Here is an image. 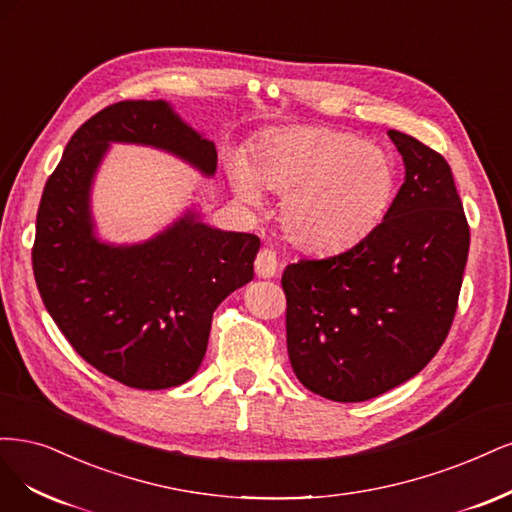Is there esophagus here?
Here are the masks:
<instances>
[{
  "mask_svg": "<svg viewBox=\"0 0 512 512\" xmlns=\"http://www.w3.org/2000/svg\"><path fill=\"white\" fill-rule=\"evenodd\" d=\"M276 270H278L276 253L270 251V249H261L257 253V257H255V272H257V276L272 278V276H276Z\"/></svg>",
  "mask_w": 512,
  "mask_h": 512,
  "instance_id": "1",
  "label": "esophagus"
}]
</instances>
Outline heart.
<instances>
[{"instance_id": "b5f03b06", "label": "heart", "mask_w": 512, "mask_h": 512, "mask_svg": "<svg viewBox=\"0 0 512 512\" xmlns=\"http://www.w3.org/2000/svg\"><path fill=\"white\" fill-rule=\"evenodd\" d=\"M236 193L261 204V187L283 197L280 227L312 253H338L381 225L398 193V166L383 148L327 127L276 129L253 161L229 163Z\"/></svg>"}]
</instances>
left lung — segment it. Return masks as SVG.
I'll return each instance as SVG.
<instances>
[{"label": "left lung", "instance_id": "obj_1", "mask_svg": "<svg viewBox=\"0 0 512 512\" xmlns=\"http://www.w3.org/2000/svg\"><path fill=\"white\" fill-rule=\"evenodd\" d=\"M404 185L353 249L283 272L287 351L300 383L334 402H364L419 374L447 338L470 227L451 166L402 131Z\"/></svg>", "mask_w": 512, "mask_h": 512}]
</instances>
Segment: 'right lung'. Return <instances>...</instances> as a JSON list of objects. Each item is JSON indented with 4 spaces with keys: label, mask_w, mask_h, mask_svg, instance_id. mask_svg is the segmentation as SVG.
I'll use <instances>...</instances> for the list:
<instances>
[{
    "label": "right lung",
    "mask_w": 512,
    "mask_h": 512,
    "mask_svg": "<svg viewBox=\"0 0 512 512\" xmlns=\"http://www.w3.org/2000/svg\"><path fill=\"white\" fill-rule=\"evenodd\" d=\"M110 142L146 144L217 170L214 142L163 100H127L82 123L48 176L31 251L42 302L74 351L136 389L187 383L206 355L212 312L253 280L255 234L223 232L187 212L155 238L114 246L97 240L93 176Z\"/></svg>",
    "instance_id": "obj_1"
}]
</instances>
